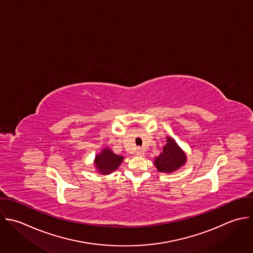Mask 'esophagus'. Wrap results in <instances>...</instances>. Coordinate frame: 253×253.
<instances>
[{
  "mask_svg": "<svg viewBox=\"0 0 253 253\" xmlns=\"http://www.w3.org/2000/svg\"><path fill=\"white\" fill-rule=\"evenodd\" d=\"M144 155H145V153H144L143 150L138 149V150L136 151V156H137V157H144Z\"/></svg>",
  "mask_w": 253,
  "mask_h": 253,
  "instance_id": "1",
  "label": "esophagus"
}]
</instances>
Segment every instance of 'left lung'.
<instances>
[{
    "label": "left lung",
    "mask_w": 253,
    "mask_h": 253,
    "mask_svg": "<svg viewBox=\"0 0 253 253\" xmlns=\"http://www.w3.org/2000/svg\"><path fill=\"white\" fill-rule=\"evenodd\" d=\"M186 161L187 156L185 152L172 137L167 136V145L164 147L163 153L155 159L154 165L160 172L172 173L183 167Z\"/></svg>",
    "instance_id": "obj_1"
}]
</instances>
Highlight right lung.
I'll return each instance as SVG.
<instances>
[{"label":"right lung","instance_id":"1","mask_svg":"<svg viewBox=\"0 0 253 253\" xmlns=\"http://www.w3.org/2000/svg\"><path fill=\"white\" fill-rule=\"evenodd\" d=\"M123 160V156L115 155L111 149L105 147L101 149L100 153L95 155L93 166L97 173L101 175H108L117 170Z\"/></svg>","mask_w":253,"mask_h":253}]
</instances>
